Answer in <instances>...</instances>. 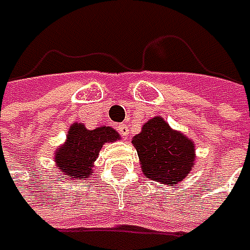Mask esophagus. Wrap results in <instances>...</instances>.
I'll use <instances>...</instances> for the list:
<instances>
[{"label":"esophagus","instance_id":"obj_1","mask_svg":"<svg viewBox=\"0 0 250 250\" xmlns=\"http://www.w3.org/2000/svg\"><path fill=\"white\" fill-rule=\"evenodd\" d=\"M117 130H119V133L125 137V139H127L128 137V133H130V130H128V125H125V123H122V125L117 127Z\"/></svg>","mask_w":250,"mask_h":250}]
</instances>
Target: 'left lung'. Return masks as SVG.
I'll return each mask as SVG.
<instances>
[{"mask_svg": "<svg viewBox=\"0 0 250 250\" xmlns=\"http://www.w3.org/2000/svg\"><path fill=\"white\" fill-rule=\"evenodd\" d=\"M131 143L137 150L143 175L159 184L175 187L195 165V143L182 131L174 130L161 116L142 125Z\"/></svg>", "mask_w": 250, "mask_h": 250, "instance_id": "obj_1", "label": "left lung"}]
</instances>
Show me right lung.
Returning a JSON list of instances; mask_svg holds the SVG:
<instances>
[{
    "mask_svg": "<svg viewBox=\"0 0 250 250\" xmlns=\"http://www.w3.org/2000/svg\"><path fill=\"white\" fill-rule=\"evenodd\" d=\"M120 137L119 131L110 125L89 130L83 123H74L68 130L66 140L55 152V167L69 179H86L94 175V162L101 147Z\"/></svg>",
    "mask_w": 250,
    "mask_h": 250,
    "instance_id": "1",
    "label": "right lung"
}]
</instances>
